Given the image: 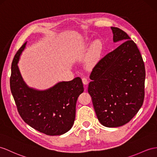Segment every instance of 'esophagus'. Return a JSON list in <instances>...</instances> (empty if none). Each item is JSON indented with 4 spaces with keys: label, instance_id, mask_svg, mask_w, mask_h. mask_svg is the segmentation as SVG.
Returning a JSON list of instances; mask_svg holds the SVG:
<instances>
[{
    "label": "esophagus",
    "instance_id": "34e87169",
    "mask_svg": "<svg viewBox=\"0 0 157 157\" xmlns=\"http://www.w3.org/2000/svg\"><path fill=\"white\" fill-rule=\"evenodd\" d=\"M82 81L84 85H87L88 82H89V81H88L87 78H86V77H82Z\"/></svg>",
    "mask_w": 157,
    "mask_h": 157
}]
</instances>
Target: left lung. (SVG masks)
I'll list each match as a JSON object with an SVG mask.
<instances>
[{"label":"left lung","mask_w":157,"mask_h":157,"mask_svg":"<svg viewBox=\"0 0 157 157\" xmlns=\"http://www.w3.org/2000/svg\"><path fill=\"white\" fill-rule=\"evenodd\" d=\"M111 29L114 42L123 43L94 67L88 92L100 123L118 127L128 123L142 106L146 73L135 42L123 30Z\"/></svg>","instance_id":"left-lung-1"}]
</instances>
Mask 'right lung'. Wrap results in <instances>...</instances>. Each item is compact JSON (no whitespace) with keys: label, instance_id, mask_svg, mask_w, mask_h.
I'll use <instances>...</instances> for the list:
<instances>
[{"label":"right lung","instance_id":"add662e5","mask_svg":"<svg viewBox=\"0 0 157 157\" xmlns=\"http://www.w3.org/2000/svg\"><path fill=\"white\" fill-rule=\"evenodd\" d=\"M26 43L15 55L10 77L11 93L17 110L26 124L47 135H60L69 131L75 119L76 104L84 91L82 80L76 77L60 82L46 90L26 86L17 66Z\"/></svg>","mask_w":157,"mask_h":157}]
</instances>
